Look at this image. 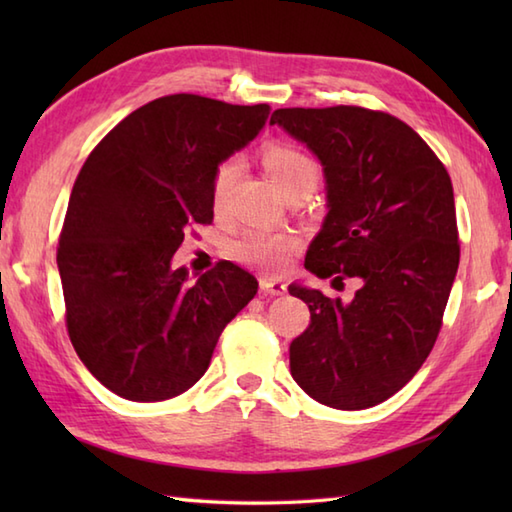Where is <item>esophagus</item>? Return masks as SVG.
Masks as SVG:
<instances>
[{
  "instance_id": "esophagus-1",
  "label": "esophagus",
  "mask_w": 512,
  "mask_h": 512,
  "mask_svg": "<svg viewBox=\"0 0 512 512\" xmlns=\"http://www.w3.org/2000/svg\"><path fill=\"white\" fill-rule=\"evenodd\" d=\"M259 288H262L266 295H284L286 284L281 279H259Z\"/></svg>"
}]
</instances>
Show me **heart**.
Here are the masks:
<instances>
[{
  "mask_svg": "<svg viewBox=\"0 0 512 512\" xmlns=\"http://www.w3.org/2000/svg\"><path fill=\"white\" fill-rule=\"evenodd\" d=\"M262 165L268 171L275 187L286 195L317 189L321 180V169L306 151L288 145L275 143L262 151ZM242 173L237 160H224L217 165L211 180V204L213 211L220 215L231 195L235 182ZM299 248V237L295 233H270V231H248L231 246V255L237 262L253 264L262 270H281L288 257Z\"/></svg>",
  "mask_w": 512,
  "mask_h": 512,
  "instance_id": "heart-1",
  "label": "heart"
}]
</instances>
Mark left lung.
Returning a JSON list of instances; mask_svg holds the SVG:
<instances>
[{
	"label": "left lung",
	"mask_w": 512,
	"mask_h": 512,
	"mask_svg": "<svg viewBox=\"0 0 512 512\" xmlns=\"http://www.w3.org/2000/svg\"><path fill=\"white\" fill-rule=\"evenodd\" d=\"M321 160L328 215L306 268L332 286L358 279L352 301L288 286L310 308L290 343V372L321 405L356 411L391 398L436 345L460 264L453 184L400 118L356 105L286 107L270 125Z\"/></svg>",
	"instance_id": "8db88e82"
}]
</instances>
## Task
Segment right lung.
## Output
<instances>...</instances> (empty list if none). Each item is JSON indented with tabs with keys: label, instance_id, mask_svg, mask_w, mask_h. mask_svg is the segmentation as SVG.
<instances>
[{
	"label": "right lung",
	"instance_id": "add662e5",
	"mask_svg": "<svg viewBox=\"0 0 512 512\" xmlns=\"http://www.w3.org/2000/svg\"><path fill=\"white\" fill-rule=\"evenodd\" d=\"M270 107L171 94L123 118L85 160L70 193L57 266L70 341L116 396L156 402L209 369L226 323L257 295L231 262L195 284L173 253L213 222L211 180L253 140Z\"/></svg>",
	"mask_w": 512,
	"mask_h": 512
}]
</instances>
